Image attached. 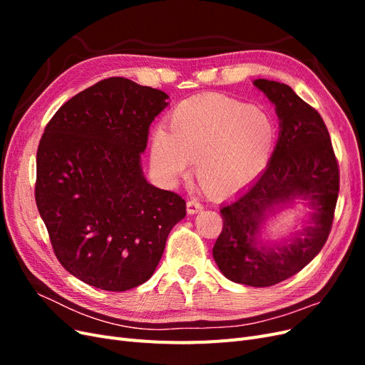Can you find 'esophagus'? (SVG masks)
Here are the masks:
<instances>
[{
	"label": "esophagus",
	"instance_id": "esophagus-1",
	"mask_svg": "<svg viewBox=\"0 0 365 365\" xmlns=\"http://www.w3.org/2000/svg\"><path fill=\"white\" fill-rule=\"evenodd\" d=\"M204 208V205L200 202V200H196V197H190L189 201H187V213L189 215H195L197 212H201Z\"/></svg>",
	"mask_w": 365,
	"mask_h": 365
}]
</instances>
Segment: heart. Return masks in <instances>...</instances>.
<instances>
[{"label": "heart", "instance_id": "b5f03b06", "mask_svg": "<svg viewBox=\"0 0 365 365\" xmlns=\"http://www.w3.org/2000/svg\"><path fill=\"white\" fill-rule=\"evenodd\" d=\"M275 141L272 120L257 108L227 96H204L181 102L169 115V130L150 138V163L161 176H182L195 160L201 187L227 195L264 169Z\"/></svg>", "mask_w": 365, "mask_h": 365}]
</instances>
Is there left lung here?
Returning <instances> with one entry per match:
<instances>
[{"instance_id":"left-lung-1","label":"left lung","mask_w":365,"mask_h":365,"mask_svg":"<svg viewBox=\"0 0 365 365\" xmlns=\"http://www.w3.org/2000/svg\"><path fill=\"white\" fill-rule=\"evenodd\" d=\"M275 105L279 140L259 178L220 208L224 227L213 257L235 283L267 288L302 271L322 251L334 222L339 169L324 121L291 86L252 82ZM304 200L314 212L309 225L280 245L259 240L267 212Z\"/></svg>"}]
</instances>
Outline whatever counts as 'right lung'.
<instances>
[{"instance_id":"1","label":"right lung","mask_w":365,"mask_h":365,"mask_svg":"<svg viewBox=\"0 0 365 365\" xmlns=\"http://www.w3.org/2000/svg\"><path fill=\"white\" fill-rule=\"evenodd\" d=\"M168 98L109 77L65 102L39 141L35 197L53 251L94 288L148 282L185 216L182 197L149 184L141 169L149 126Z\"/></svg>"}]
</instances>
